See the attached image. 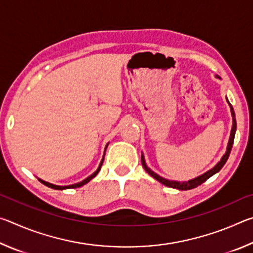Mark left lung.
<instances>
[{
  "mask_svg": "<svg viewBox=\"0 0 253 253\" xmlns=\"http://www.w3.org/2000/svg\"><path fill=\"white\" fill-rule=\"evenodd\" d=\"M231 113H232V116H233V125H232V129H231V136H230V140H229V145H228V151L224 154V156L221 158V161L217 163V164L214 166L212 169H210L209 172L204 173L203 175H201V176L196 177L194 179H191V181H187V182H174V181H169V179H165L161 176H158L156 173H154L153 170L149 169L146 164H145V160H144V156L142 155V164L144 166V169L146 172L153 176L155 179H157L158 182H161L162 184H164V185L169 186V187H173V188H177V190H181V191H186V190H192V188H194L196 186L201 185V184L204 183L207 181L208 178H210L214 175L215 173L219 172V170L223 168L224 164L228 161V158L230 156V153H231V149H232V145H233V140H234V135H235V130H237V122H235V118H234V110L232 108V106H231Z\"/></svg>",
  "mask_w": 253,
  "mask_h": 253,
  "instance_id": "obj_1",
  "label": "left lung"
}]
</instances>
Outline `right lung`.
I'll return each instance as SVG.
<instances>
[{
  "label": "right lung",
  "instance_id": "1",
  "mask_svg": "<svg viewBox=\"0 0 253 253\" xmlns=\"http://www.w3.org/2000/svg\"><path fill=\"white\" fill-rule=\"evenodd\" d=\"M102 162H104V160L101 161V163H100V165H99V168H98V169L96 170L95 173L93 174H91L90 176L89 177H87L85 179H84L83 182H80V183H77V184H72V185H68V186H59V185H53V184H50V183H48V182H44V181H42V179H40L39 178V181L42 183V184H44L45 186H48V187H50V188H54V190H66V188H76V187H80V186H83V185H84L85 183H88L89 181H90V179H92L93 177L96 176V175L98 174V172H99L100 170V169H101V165H102Z\"/></svg>",
  "mask_w": 253,
  "mask_h": 253
}]
</instances>
